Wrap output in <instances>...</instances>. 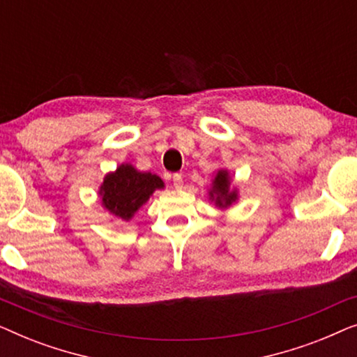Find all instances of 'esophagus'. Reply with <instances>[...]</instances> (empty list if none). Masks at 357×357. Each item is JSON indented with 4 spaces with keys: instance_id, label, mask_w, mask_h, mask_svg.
I'll use <instances>...</instances> for the list:
<instances>
[{
    "instance_id": "34e87169",
    "label": "esophagus",
    "mask_w": 357,
    "mask_h": 357,
    "mask_svg": "<svg viewBox=\"0 0 357 357\" xmlns=\"http://www.w3.org/2000/svg\"><path fill=\"white\" fill-rule=\"evenodd\" d=\"M174 187L175 188H182L183 187V178H182V174H174Z\"/></svg>"
}]
</instances>
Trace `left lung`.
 I'll list each match as a JSON object with an SVG mask.
<instances>
[{"instance_id": "8db88e82", "label": "left lung", "mask_w": 357, "mask_h": 357, "mask_svg": "<svg viewBox=\"0 0 357 357\" xmlns=\"http://www.w3.org/2000/svg\"><path fill=\"white\" fill-rule=\"evenodd\" d=\"M208 199L222 211L238 202V188L232 185L231 172L227 169L222 167L214 172L211 187L208 190Z\"/></svg>"}]
</instances>
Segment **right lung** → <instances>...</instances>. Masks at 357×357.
<instances>
[{
	"label": "right lung",
	"instance_id": "add662e5",
	"mask_svg": "<svg viewBox=\"0 0 357 357\" xmlns=\"http://www.w3.org/2000/svg\"><path fill=\"white\" fill-rule=\"evenodd\" d=\"M164 187L159 175L141 172L133 164L121 162L115 170L105 174L99 187L100 204L114 219L130 222L155 190Z\"/></svg>",
	"mask_w": 357,
	"mask_h": 357
}]
</instances>
